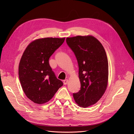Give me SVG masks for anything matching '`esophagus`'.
Wrapping results in <instances>:
<instances>
[{
    "instance_id": "34e87169",
    "label": "esophagus",
    "mask_w": 134,
    "mask_h": 134,
    "mask_svg": "<svg viewBox=\"0 0 134 134\" xmlns=\"http://www.w3.org/2000/svg\"><path fill=\"white\" fill-rule=\"evenodd\" d=\"M68 83V79H65V80H64V84L65 85L67 84Z\"/></svg>"
}]
</instances>
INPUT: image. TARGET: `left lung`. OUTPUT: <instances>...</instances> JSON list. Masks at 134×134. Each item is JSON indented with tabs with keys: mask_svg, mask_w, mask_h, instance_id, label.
Returning <instances> with one entry per match:
<instances>
[{
	"mask_svg": "<svg viewBox=\"0 0 134 134\" xmlns=\"http://www.w3.org/2000/svg\"><path fill=\"white\" fill-rule=\"evenodd\" d=\"M66 42L73 51L79 66L81 84L78 93H73L75 102L87 107L97 103L106 90L108 63L102 44L92 36L68 37Z\"/></svg>",
	"mask_w": 134,
	"mask_h": 134,
	"instance_id": "obj_1",
	"label": "left lung"
}]
</instances>
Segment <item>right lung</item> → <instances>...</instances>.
Returning a JSON list of instances; mask_svg holds the SVG:
<instances>
[{
  "mask_svg": "<svg viewBox=\"0 0 134 134\" xmlns=\"http://www.w3.org/2000/svg\"><path fill=\"white\" fill-rule=\"evenodd\" d=\"M64 40L65 38L52 37L36 40L23 52L19 64V78L25 94L35 103L49 101L63 86L48 60Z\"/></svg>",
  "mask_w": 134,
  "mask_h": 134,
  "instance_id": "right-lung-1",
  "label": "right lung"
}]
</instances>
